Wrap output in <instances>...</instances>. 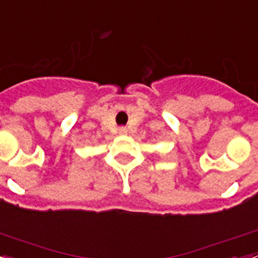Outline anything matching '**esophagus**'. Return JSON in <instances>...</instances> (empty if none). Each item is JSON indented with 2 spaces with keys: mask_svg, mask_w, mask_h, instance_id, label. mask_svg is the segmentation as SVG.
<instances>
[{
  "mask_svg": "<svg viewBox=\"0 0 258 258\" xmlns=\"http://www.w3.org/2000/svg\"><path fill=\"white\" fill-rule=\"evenodd\" d=\"M118 133L122 134V136H124V134L127 133V129H126V127H124V126L118 127Z\"/></svg>",
  "mask_w": 258,
  "mask_h": 258,
  "instance_id": "34e87169",
  "label": "esophagus"
}]
</instances>
